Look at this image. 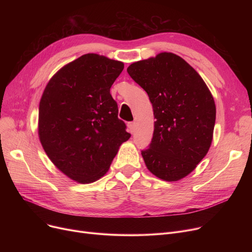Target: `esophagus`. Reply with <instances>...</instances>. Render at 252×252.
I'll use <instances>...</instances> for the list:
<instances>
[{"instance_id":"esophagus-1","label":"esophagus","mask_w":252,"mask_h":252,"mask_svg":"<svg viewBox=\"0 0 252 252\" xmlns=\"http://www.w3.org/2000/svg\"><path fill=\"white\" fill-rule=\"evenodd\" d=\"M127 127H128L129 133H134L135 128H136V124L135 123H128L127 124Z\"/></svg>"}]
</instances>
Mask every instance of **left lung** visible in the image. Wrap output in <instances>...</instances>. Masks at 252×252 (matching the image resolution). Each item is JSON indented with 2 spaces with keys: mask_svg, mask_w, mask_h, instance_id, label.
Segmentation results:
<instances>
[{
  "mask_svg": "<svg viewBox=\"0 0 252 252\" xmlns=\"http://www.w3.org/2000/svg\"><path fill=\"white\" fill-rule=\"evenodd\" d=\"M126 70L146 91L156 119L149 148L142 151L145 164L161 180L185 178L203 159L213 141V95L198 72L174 53L135 62Z\"/></svg>",
  "mask_w": 252,
  "mask_h": 252,
  "instance_id": "1",
  "label": "left lung"
}]
</instances>
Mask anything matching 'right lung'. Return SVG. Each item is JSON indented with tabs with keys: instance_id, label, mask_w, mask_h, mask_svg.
<instances>
[{
	"instance_id": "1",
	"label": "right lung",
	"mask_w": 252,
	"mask_h": 252,
	"mask_svg": "<svg viewBox=\"0 0 252 252\" xmlns=\"http://www.w3.org/2000/svg\"><path fill=\"white\" fill-rule=\"evenodd\" d=\"M123 69V62L90 53L63 66L43 93L39 141L54 165L77 183L103 177L130 137L110 94Z\"/></svg>"
}]
</instances>
